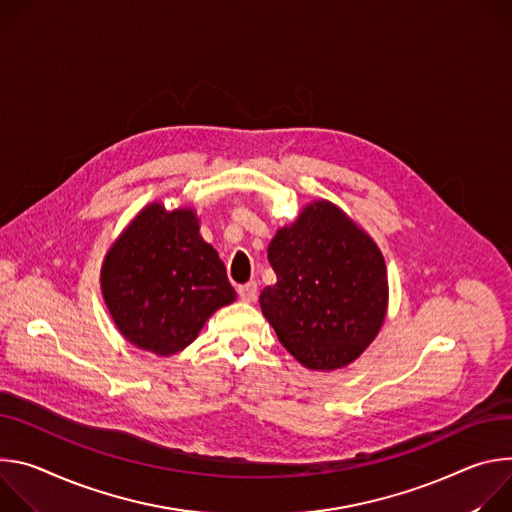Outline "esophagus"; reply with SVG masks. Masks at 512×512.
<instances>
[{"instance_id":"34e87169","label":"esophagus","mask_w":512,"mask_h":512,"mask_svg":"<svg viewBox=\"0 0 512 512\" xmlns=\"http://www.w3.org/2000/svg\"><path fill=\"white\" fill-rule=\"evenodd\" d=\"M238 295L246 303H254L258 299V285L256 282H246V285L238 287Z\"/></svg>"}]
</instances>
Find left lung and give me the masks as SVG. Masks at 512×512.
I'll return each instance as SVG.
<instances>
[{"instance_id": "left-lung-1", "label": "left lung", "mask_w": 512, "mask_h": 512, "mask_svg": "<svg viewBox=\"0 0 512 512\" xmlns=\"http://www.w3.org/2000/svg\"><path fill=\"white\" fill-rule=\"evenodd\" d=\"M268 262L276 285L260 293V309L305 368H344L374 342L388 307L384 256L337 205L303 207L272 238Z\"/></svg>"}]
</instances>
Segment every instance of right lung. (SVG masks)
Listing matches in <instances>:
<instances>
[{
	"label": "right lung",
	"instance_id": "right-lung-1",
	"mask_svg": "<svg viewBox=\"0 0 512 512\" xmlns=\"http://www.w3.org/2000/svg\"><path fill=\"white\" fill-rule=\"evenodd\" d=\"M101 293L120 333L156 356L185 350L217 309L236 301L195 211H166L162 203L146 205L113 242L101 266Z\"/></svg>",
	"mask_w": 512,
	"mask_h": 512
}]
</instances>
